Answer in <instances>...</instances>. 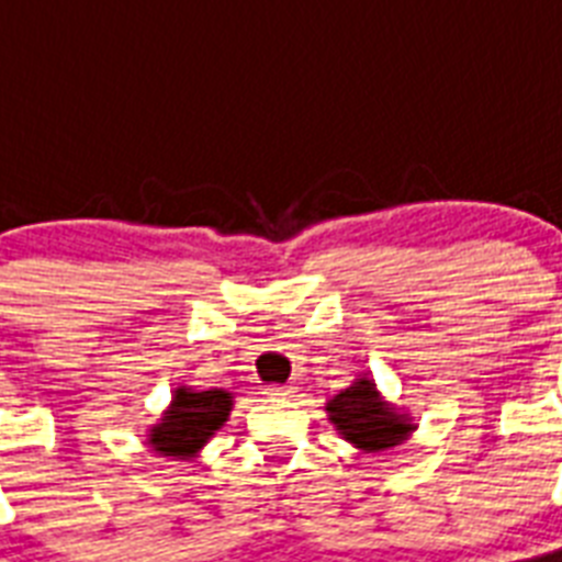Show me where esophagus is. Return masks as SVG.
Instances as JSON below:
<instances>
[{
  "mask_svg": "<svg viewBox=\"0 0 562 562\" xmlns=\"http://www.w3.org/2000/svg\"><path fill=\"white\" fill-rule=\"evenodd\" d=\"M265 393H268V396H291V393H294V387H291V384H268V387H265Z\"/></svg>",
  "mask_w": 562,
  "mask_h": 562,
  "instance_id": "34e87169",
  "label": "esophagus"
}]
</instances>
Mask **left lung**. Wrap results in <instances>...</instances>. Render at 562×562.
<instances>
[{
    "mask_svg": "<svg viewBox=\"0 0 562 562\" xmlns=\"http://www.w3.org/2000/svg\"><path fill=\"white\" fill-rule=\"evenodd\" d=\"M326 411L338 431L364 452H379V449L396 446L414 428L402 414H396L379 400V391L370 379H359L347 391L333 396Z\"/></svg>",
    "mask_w": 562,
    "mask_h": 562,
    "instance_id": "obj_1",
    "label": "left lung"
}]
</instances>
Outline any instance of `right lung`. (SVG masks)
<instances>
[{
	"label": "right lung",
	"instance_id": "right-lung-1",
	"mask_svg": "<svg viewBox=\"0 0 562 562\" xmlns=\"http://www.w3.org/2000/svg\"><path fill=\"white\" fill-rule=\"evenodd\" d=\"M233 396L227 391H192L178 387L171 411L151 428V446L171 458H192L229 417Z\"/></svg>",
	"mask_w": 562,
	"mask_h": 562
}]
</instances>
